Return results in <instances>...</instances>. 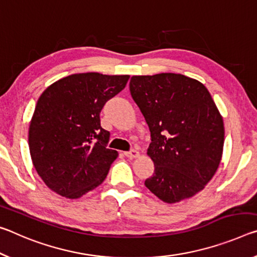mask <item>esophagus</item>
<instances>
[{"instance_id": "34e87169", "label": "esophagus", "mask_w": 257, "mask_h": 257, "mask_svg": "<svg viewBox=\"0 0 257 257\" xmlns=\"http://www.w3.org/2000/svg\"><path fill=\"white\" fill-rule=\"evenodd\" d=\"M125 156L127 158H138L140 157V153H139L138 150H131V151H127V153H125Z\"/></svg>"}]
</instances>
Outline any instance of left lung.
<instances>
[{"instance_id": "1", "label": "left lung", "mask_w": 257, "mask_h": 257, "mask_svg": "<svg viewBox=\"0 0 257 257\" xmlns=\"http://www.w3.org/2000/svg\"><path fill=\"white\" fill-rule=\"evenodd\" d=\"M130 91L151 134L146 187L167 204L200 192L220 166L224 124L203 83L181 74L132 76Z\"/></svg>"}]
</instances>
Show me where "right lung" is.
<instances>
[{
	"label": "right lung",
	"instance_id": "1",
	"mask_svg": "<svg viewBox=\"0 0 257 257\" xmlns=\"http://www.w3.org/2000/svg\"><path fill=\"white\" fill-rule=\"evenodd\" d=\"M128 75L73 74L54 82L37 100L28 145L37 174L52 191L68 199L93 190L118 157L107 144L100 111L124 89Z\"/></svg>",
	"mask_w": 257,
	"mask_h": 257
}]
</instances>
